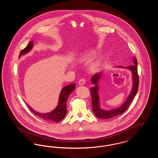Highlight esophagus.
<instances>
[{"label": "esophagus", "instance_id": "esophagus-1", "mask_svg": "<svg viewBox=\"0 0 158 158\" xmlns=\"http://www.w3.org/2000/svg\"><path fill=\"white\" fill-rule=\"evenodd\" d=\"M86 82V81L85 79H81L79 81V84L80 85H83Z\"/></svg>", "mask_w": 158, "mask_h": 158}]
</instances>
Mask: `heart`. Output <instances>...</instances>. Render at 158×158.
<instances>
[{
	"instance_id": "1",
	"label": "heart",
	"mask_w": 158,
	"mask_h": 158,
	"mask_svg": "<svg viewBox=\"0 0 158 158\" xmlns=\"http://www.w3.org/2000/svg\"><path fill=\"white\" fill-rule=\"evenodd\" d=\"M91 57V54H86L85 56H83L82 57L81 59V61H87V60H89Z\"/></svg>"
}]
</instances>
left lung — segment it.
<instances>
[{
    "instance_id": "left-lung-1",
    "label": "left lung",
    "mask_w": 158,
    "mask_h": 158,
    "mask_svg": "<svg viewBox=\"0 0 158 158\" xmlns=\"http://www.w3.org/2000/svg\"><path fill=\"white\" fill-rule=\"evenodd\" d=\"M133 62L135 63V64L133 66H130L126 68H123L122 66H118L119 68H126L131 71L133 84V88L131 91V93L128 95L125 102L119 108H117L116 109L111 110L110 111H106L100 108L99 94H98L99 86H98V83L100 78L101 77L102 72L97 73L92 77L91 82L93 84L95 85L94 87H92L90 88L92 110L97 117L101 119L111 118L124 113L127 110L128 106L131 103L133 99L135 98L137 92L138 88H139V75L137 73V61L135 57L133 58Z\"/></svg>"
}]
</instances>
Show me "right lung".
<instances>
[{
  "instance_id": "right-lung-1",
  "label": "right lung",
  "mask_w": 158,
  "mask_h": 158,
  "mask_svg": "<svg viewBox=\"0 0 158 158\" xmlns=\"http://www.w3.org/2000/svg\"><path fill=\"white\" fill-rule=\"evenodd\" d=\"M33 45L34 44H33L32 41L29 42L27 46L21 52V53L19 54V58L23 54L28 53L32 49V48L33 47ZM75 83L70 84L69 85H67L66 86L64 87L61 89V92H60V96H59V99L58 105L53 111H52L50 113H44V114L38 113L35 110H34L27 104H26L27 106L30 109L31 111L34 115H35L36 116L39 117L40 118H41L44 120L52 121L54 122L60 121V120H63L65 117V116L67 114V108H66L67 100H68L69 95L71 94V92H72L73 90H75Z\"/></svg>"
}]
</instances>
